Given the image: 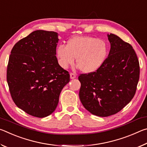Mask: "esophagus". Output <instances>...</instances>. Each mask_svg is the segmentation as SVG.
I'll return each instance as SVG.
<instances>
[{"instance_id": "esophagus-1", "label": "esophagus", "mask_w": 147, "mask_h": 147, "mask_svg": "<svg viewBox=\"0 0 147 147\" xmlns=\"http://www.w3.org/2000/svg\"><path fill=\"white\" fill-rule=\"evenodd\" d=\"M70 77H71V79L75 78L76 77V74H74V73H70Z\"/></svg>"}]
</instances>
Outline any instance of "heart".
<instances>
[{"label":"heart","mask_w":147,"mask_h":147,"mask_svg":"<svg viewBox=\"0 0 147 147\" xmlns=\"http://www.w3.org/2000/svg\"><path fill=\"white\" fill-rule=\"evenodd\" d=\"M107 54L105 42L88 36L74 37L69 39L67 46L61 45L57 49L59 63L63 68L73 65L77 58V66L86 73L97 70L105 61Z\"/></svg>","instance_id":"1"}]
</instances>
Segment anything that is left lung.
Returning a JSON list of instances; mask_svg holds the SVG:
<instances>
[{"mask_svg":"<svg viewBox=\"0 0 147 147\" xmlns=\"http://www.w3.org/2000/svg\"><path fill=\"white\" fill-rule=\"evenodd\" d=\"M111 49L97 70L80 74L79 97L84 108L99 117L120 111L135 95L140 67L132 46L115 34L108 35Z\"/></svg>","mask_w":147,"mask_h":147,"instance_id":"8db88e82","label":"left lung"}]
</instances>
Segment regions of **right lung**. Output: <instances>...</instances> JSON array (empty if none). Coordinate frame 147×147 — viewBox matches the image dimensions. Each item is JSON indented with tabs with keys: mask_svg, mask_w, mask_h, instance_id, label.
Segmentation results:
<instances>
[{
	"mask_svg": "<svg viewBox=\"0 0 147 147\" xmlns=\"http://www.w3.org/2000/svg\"><path fill=\"white\" fill-rule=\"evenodd\" d=\"M58 34L36 30L19 40L11 49L6 79L12 100L24 112L36 117L55 110L69 72L56 56Z\"/></svg>",
	"mask_w": 147,
	"mask_h": 147,
	"instance_id": "add662e5",
	"label": "right lung"
}]
</instances>
